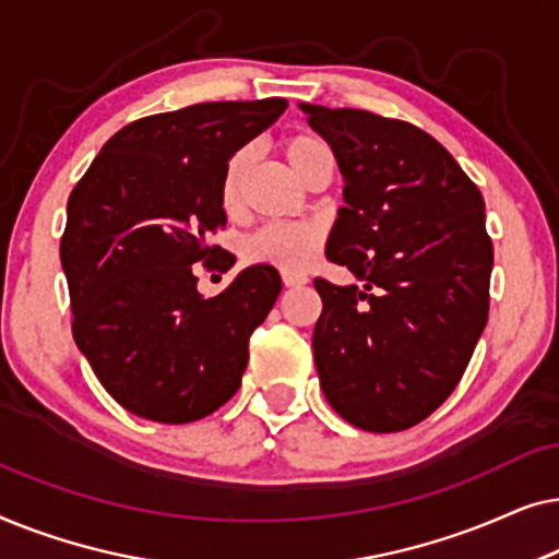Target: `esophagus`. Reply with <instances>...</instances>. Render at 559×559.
I'll list each match as a JSON object with an SVG mask.
<instances>
[{
	"mask_svg": "<svg viewBox=\"0 0 559 559\" xmlns=\"http://www.w3.org/2000/svg\"><path fill=\"white\" fill-rule=\"evenodd\" d=\"M282 280H285L287 287H300V285H305V282H308V277H302V274H295V272H285V274H282Z\"/></svg>",
	"mask_w": 559,
	"mask_h": 559,
	"instance_id": "34e87169",
	"label": "esophagus"
}]
</instances>
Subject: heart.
Instances as JSON below:
<instances>
[{"mask_svg": "<svg viewBox=\"0 0 559 559\" xmlns=\"http://www.w3.org/2000/svg\"><path fill=\"white\" fill-rule=\"evenodd\" d=\"M328 152V144L320 136L295 134L285 142V157L295 167V173L305 178L310 167ZM247 167V152H236L228 159L224 182H221V201L224 209L234 211L239 205L241 175ZM320 249V228L312 224H270L247 241V257L251 262L274 264L285 272H302L316 262Z\"/></svg>", "mask_w": 559, "mask_h": 559, "instance_id": "obj_1", "label": "heart"}]
</instances>
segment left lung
<instances>
[{"label":"left lung","instance_id":"left-lung-1","mask_svg":"<svg viewBox=\"0 0 559 559\" xmlns=\"http://www.w3.org/2000/svg\"><path fill=\"white\" fill-rule=\"evenodd\" d=\"M300 109L343 175L325 257L364 282L316 280L320 386L346 423L407 430L453 394L486 328L493 247L484 195L438 140L407 121Z\"/></svg>","mask_w":559,"mask_h":559}]
</instances>
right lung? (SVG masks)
I'll list each match as a JSON object with an SVG mask.
<instances>
[{"label":"right lung","mask_w":559,"mask_h":559,"mask_svg":"<svg viewBox=\"0 0 559 559\" xmlns=\"http://www.w3.org/2000/svg\"><path fill=\"white\" fill-rule=\"evenodd\" d=\"M285 109V98H262L136 119L104 144L68 198L60 264L75 346L136 417L193 423L241 386L249 338L282 280L254 264L205 300L193 264L234 266L205 241L226 228V165Z\"/></svg>","instance_id":"obj_1"}]
</instances>
